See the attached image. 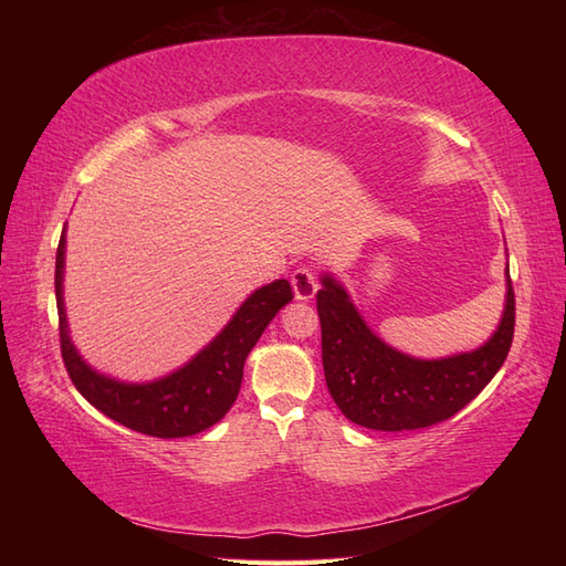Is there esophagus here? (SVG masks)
Returning <instances> with one entry per match:
<instances>
[{"label": "esophagus", "mask_w": 566, "mask_h": 566, "mask_svg": "<svg viewBox=\"0 0 566 566\" xmlns=\"http://www.w3.org/2000/svg\"><path fill=\"white\" fill-rule=\"evenodd\" d=\"M292 286L298 302H308L318 290V276L311 268H298L292 272Z\"/></svg>", "instance_id": "34e87169"}]
</instances>
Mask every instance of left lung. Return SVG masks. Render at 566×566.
Segmentation results:
<instances>
[{"mask_svg": "<svg viewBox=\"0 0 566 566\" xmlns=\"http://www.w3.org/2000/svg\"><path fill=\"white\" fill-rule=\"evenodd\" d=\"M316 308L323 371L333 401L353 423L389 432L436 426L462 411L506 363L515 328L511 274L506 311L494 338L474 353L430 363L384 345L331 276H323Z\"/></svg>", "mask_w": 566, "mask_h": 566, "instance_id": "obj_1", "label": "left lung"}]
</instances>
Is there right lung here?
<instances>
[{"label":"right lung","mask_w":566,"mask_h":566,"mask_svg":"<svg viewBox=\"0 0 566 566\" xmlns=\"http://www.w3.org/2000/svg\"><path fill=\"white\" fill-rule=\"evenodd\" d=\"M65 233L55 255V298L60 321V355L77 391L104 416L143 436L187 438L211 428L228 413L243 381L248 353L284 304L294 298L292 284L276 280L262 286L238 308L216 340L175 375L153 384H122L106 379L82 363L67 338L63 308Z\"/></svg>","instance_id":"1"}]
</instances>
